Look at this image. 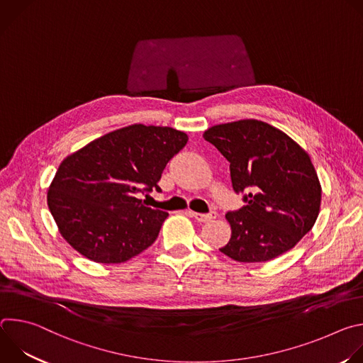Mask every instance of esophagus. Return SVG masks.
Returning a JSON list of instances; mask_svg holds the SVG:
<instances>
[{"label": "esophagus", "mask_w": 363, "mask_h": 363, "mask_svg": "<svg viewBox=\"0 0 363 363\" xmlns=\"http://www.w3.org/2000/svg\"><path fill=\"white\" fill-rule=\"evenodd\" d=\"M189 216L194 217L195 220L201 221V223H206V221H211L217 217V213L216 211H211L208 214H201V213H194V211H189Z\"/></svg>", "instance_id": "1"}]
</instances>
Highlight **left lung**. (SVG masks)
I'll return each instance as SVG.
<instances>
[{
  "instance_id": "left-lung-1",
  "label": "left lung",
  "mask_w": 363,
  "mask_h": 363,
  "mask_svg": "<svg viewBox=\"0 0 363 363\" xmlns=\"http://www.w3.org/2000/svg\"><path fill=\"white\" fill-rule=\"evenodd\" d=\"M230 162L244 206L227 213L231 238L220 251L235 262L264 263L293 248L316 223L322 188L308 155L269 123L247 119L205 130Z\"/></svg>"
}]
</instances>
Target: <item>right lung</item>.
Listing matches in <instances>:
<instances>
[{"label":"right lung","instance_id":"right-lung-1","mask_svg":"<svg viewBox=\"0 0 363 363\" xmlns=\"http://www.w3.org/2000/svg\"><path fill=\"white\" fill-rule=\"evenodd\" d=\"M186 142L172 128L132 125L67 157L47 194L65 240L103 264L123 263L152 245L168 213L149 208L138 194L162 192V172Z\"/></svg>","mask_w":363,"mask_h":363}]
</instances>
